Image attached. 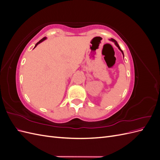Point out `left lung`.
<instances>
[{"label": "left lung", "mask_w": 160, "mask_h": 160, "mask_svg": "<svg viewBox=\"0 0 160 160\" xmlns=\"http://www.w3.org/2000/svg\"><path fill=\"white\" fill-rule=\"evenodd\" d=\"M110 41H113L114 43H115V45H116V46H117L118 47V49L121 51V52H122V54H123V57H124V55H123V51L122 50V49H121V48H120V47L119 46V45H118V42L117 41H116L115 39H113V38H111V39H110Z\"/></svg>", "instance_id": "obj_1"}]
</instances>
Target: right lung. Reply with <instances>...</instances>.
I'll return each mask as SVG.
<instances>
[{
	"instance_id": "1",
	"label": "right lung",
	"mask_w": 160,
	"mask_h": 160,
	"mask_svg": "<svg viewBox=\"0 0 160 160\" xmlns=\"http://www.w3.org/2000/svg\"><path fill=\"white\" fill-rule=\"evenodd\" d=\"M45 39H47V37H44V38H42L41 40H40L39 41H38V42L37 43V44H36V45H35V47H34V49H35V47H37V46L38 44H39V43L42 42V41H44Z\"/></svg>"
}]
</instances>
